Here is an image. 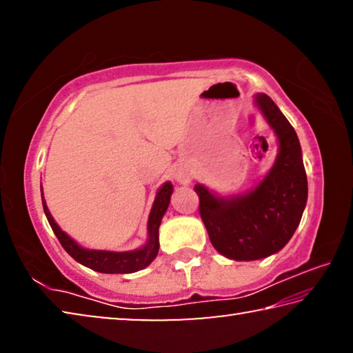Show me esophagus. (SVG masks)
I'll return each instance as SVG.
<instances>
[{"instance_id":"obj_1","label":"esophagus","mask_w":353,"mask_h":353,"mask_svg":"<svg viewBox=\"0 0 353 353\" xmlns=\"http://www.w3.org/2000/svg\"><path fill=\"white\" fill-rule=\"evenodd\" d=\"M179 181H181V182H183V183H187V179H183V177H181V179H179Z\"/></svg>"}]
</instances>
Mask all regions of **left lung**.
Listing matches in <instances>:
<instances>
[{
    "label": "left lung",
    "mask_w": 353,
    "mask_h": 353,
    "mask_svg": "<svg viewBox=\"0 0 353 353\" xmlns=\"http://www.w3.org/2000/svg\"><path fill=\"white\" fill-rule=\"evenodd\" d=\"M255 103L280 143L270 174L250 193L227 199L216 198L202 185L194 187L213 248L232 260H259L279 252L301 223L308 196L294 128L268 94H259Z\"/></svg>",
    "instance_id": "left-lung-1"
}]
</instances>
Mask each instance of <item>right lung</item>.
I'll return each mask as SVG.
<instances>
[{
  "label": "right lung",
  "instance_id": "add662e5",
  "mask_svg": "<svg viewBox=\"0 0 353 353\" xmlns=\"http://www.w3.org/2000/svg\"><path fill=\"white\" fill-rule=\"evenodd\" d=\"M172 193L171 182H166L162 188L159 190L155 196L154 205L148 221V234L149 240L145 248L139 250H130V252H110V250H88L81 248L74 240L65 234V232L56 224L52 219L51 213L48 212V207L43 201V210L50 223L52 232H54L57 240L61 241L62 248L73 256L81 265L90 268L93 271L105 272V274H130L140 271L151 263L159 252V227L162 223V218L170 205V198Z\"/></svg>",
  "mask_w": 353,
  "mask_h": 353
}]
</instances>
